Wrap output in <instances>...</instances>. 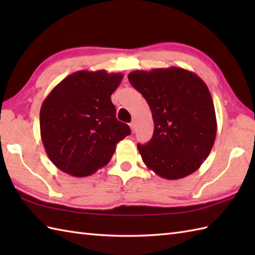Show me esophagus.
I'll return each instance as SVG.
<instances>
[{"mask_svg": "<svg viewBox=\"0 0 255 255\" xmlns=\"http://www.w3.org/2000/svg\"><path fill=\"white\" fill-rule=\"evenodd\" d=\"M129 126H130L131 131L134 132V130H136V122H131L130 124H129Z\"/></svg>", "mask_w": 255, "mask_h": 255, "instance_id": "34e87169", "label": "esophagus"}]
</instances>
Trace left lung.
Masks as SVG:
<instances>
[{"label":"left lung","mask_w":255,"mask_h":255,"mask_svg":"<svg viewBox=\"0 0 255 255\" xmlns=\"http://www.w3.org/2000/svg\"><path fill=\"white\" fill-rule=\"evenodd\" d=\"M147 101L154 123L153 136L138 144L148 169L166 180H178L198 170L217 133L215 106L207 85L196 73L170 67L128 74Z\"/></svg>","instance_id":"obj_1"}]
</instances>
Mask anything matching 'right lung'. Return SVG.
I'll return each instance as SVG.
<instances>
[{"mask_svg": "<svg viewBox=\"0 0 255 255\" xmlns=\"http://www.w3.org/2000/svg\"><path fill=\"white\" fill-rule=\"evenodd\" d=\"M123 78L105 70H81L63 79L42 102L40 136L59 170L75 177L92 175L130 134L128 125L117 121L111 99Z\"/></svg>", "mask_w": 255, "mask_h": 255, "instance_id": "1", "label": "right lung"}]
</instances>
